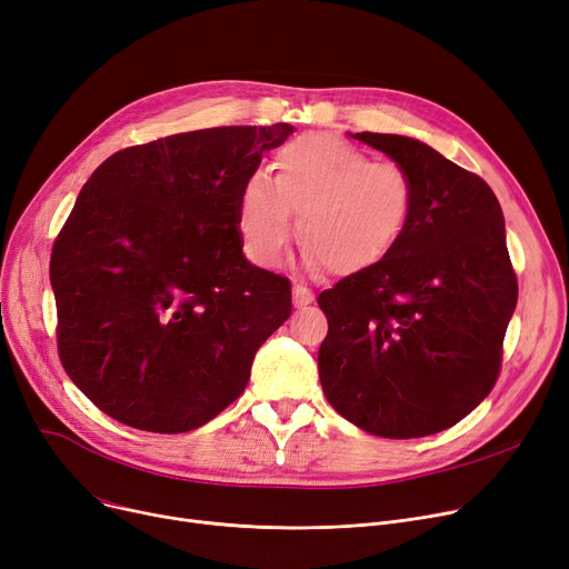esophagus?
Instances as JSON below:
<instances>
[{
	"label": "esophagus",
	"mask_w": 569,
	"mask_h": 569,
	"mask_svg": "<svg viewBox=\"0 0 569 569\" xmlns=\"http://www.w3.org/2000/svg\"><path fill=\"white\" fill-rule=\"evenodd\" d=\"M311 302H313V292L307 286H302V283H295L292 286V305H295V309H305Z\"/></svg>",
	"instance_id": "obj_1"
}]
</instances>
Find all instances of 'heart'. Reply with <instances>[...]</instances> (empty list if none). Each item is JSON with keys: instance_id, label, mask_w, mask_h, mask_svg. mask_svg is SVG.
Returning <instances> with one entry per match:
<instances>
[{"instance_id": "heart-1", "label": "heart", "mask_w": 569, "mask_h": 569, "mask_svg": "<svg viewBox=\"0 0 569 569\" xmlns=\"http://www.w3.org/2000/svg\"><path fill=\"white\" fill-rule=\"evenodd\" d=\"M274 177L251 172L237 193V226L247 256L274 267L297 242L311 267L350 274L395 249L410 214L415 187L395 161H373L360 147L307 133L277 149Z\"/></svg>"}]
</instances>
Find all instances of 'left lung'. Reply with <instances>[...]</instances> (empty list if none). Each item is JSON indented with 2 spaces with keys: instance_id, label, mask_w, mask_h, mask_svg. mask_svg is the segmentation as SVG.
Here are the masks:
<instances>
[{
  "instance_id": "1",
  "label": "left lung",
  "mask_w": 569,
  "mask_h": 569,
  "mask_svg": "<svg viewBox=\"0 0 569 569\" xmlns=\"http://www.w3.org/2000/svg\"><path fill=\"white\" fill-rule=\"evenodd\" d=\"M412 177L410 221L376 264L318 295V376L332 408L380 438L455 427L496 385L517 307L502 209L489 184L422 140L355 133Z\"/></svg>"
}]
</instances>
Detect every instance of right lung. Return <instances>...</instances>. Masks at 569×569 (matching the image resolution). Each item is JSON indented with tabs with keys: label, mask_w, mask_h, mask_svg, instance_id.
I'll list each match as a JSON object with an SVG mask.
<instances>
[{
	"label": "right lung",
	"mask_w": 569,
	"mask_h": 569,
	"mask_svg": "<svg viewBox=\"0 0 569 569\" xmlns=\"http://www.w3.org/2000/svg\"><path fill=\"white\" fill-rule=\"evenodd\" d=\"M295 127H217L106 159L54 239L57 346L112 420L184 433L228 408L290 316L288 279L251 264L237 193Z\"/></svg>",
	"instance_id": "right-lung-1"
}]
</instances>
